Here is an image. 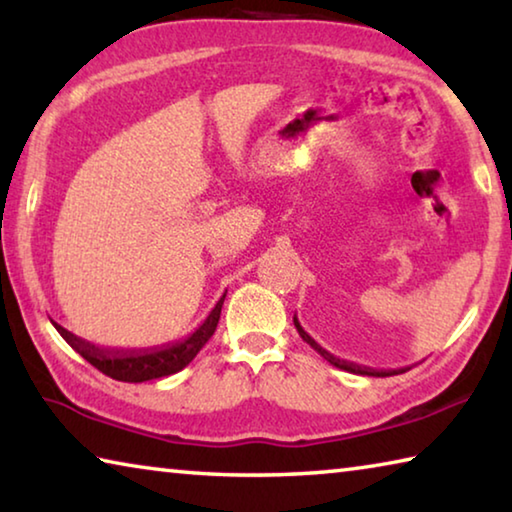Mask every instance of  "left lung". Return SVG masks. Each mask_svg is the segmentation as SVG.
I'll list each match as a JSON object with an SVG mask.
<instances>
[{"mask_svg": "<svg viewBox=\"0 0 512 512\" xmlns=\"http://www.w3.org/2000/svg\"><path fill=\"white\" fill-rule=\"evenodd\" d=\"M293 325H296V329H298V334L302 336V341H307L311 348H314L320 357L323 359H327L329 363H332V366H336V368H341V370H348V372H354V375H370V377H388V375H400V372H406V370H411V368H397V370H372V368H366V366H357V363H350V361H343V359H336L334 354H329L327 350H323L320 348V345L311 339V336L305 332V329H302V325L298 323V318L293 316Z\"/></svg>", "mask_w": 512, "mask_h": 512, "instance_id": "1", "label": "left lung"}]
</instances>
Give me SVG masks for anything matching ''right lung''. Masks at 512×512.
<instances>
[{
    "mask_svg": "<svg viewBox=\"0 0 512 512\" xmlns=\"http://www.w3.org/2000/svg\"><path fill=\"white\" fill-rule=\"evenodd\" d=\"M225 293L216 302L214 309L207 314V318L198 325L192 334H187L185 339H178L173 343L158 345V348H142V350H117V348H99L90 341L81 339L72 332H67L63 325L54 323L58 334L72 345V348L81 354L85 361H90L94 368L101 370L103 375H108L117 381H128V384H140V381L160 379L173 375V372L183 370L192 363V359L201 352L203 345L212 339L216 325L221 318Z\"/></svg>",
    "mask_w": 512,
    "mask_h": 512,
    "instance_id": "add662e5",
    "label": "right lung"
}]
</instances>
